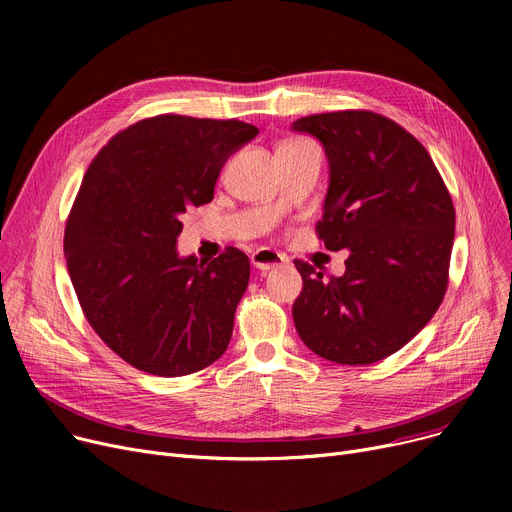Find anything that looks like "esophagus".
Returning a JSON list of instances; mask_svg holds the SVG:
<instances>
[{"label": "esophagus", "mask_w": 512, "mask_h": 512, "mask_svg": "<svg viewBox=\"0 0 512 512\" xmlns=\"http://www.w3.org/2000/svg\"><path fill=\"white\" fill-rule=\"evenodd\" d=\"M251 263L257 267V270L267 272V270H274V267H280V265L288 263V257L274 251V249H257L251 255Z\"/></svg>", "instance_id": "obj_1"}]
</instances>
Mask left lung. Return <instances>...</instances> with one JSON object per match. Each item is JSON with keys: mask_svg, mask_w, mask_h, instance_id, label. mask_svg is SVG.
Returning a JSON list of instances; mask_svg holds the SVG:
<instances>
[{"mask_svg": "<svg viewBox=\"0 0 512 512\" xmlns=\"http://www.w3.org/2000/svg\"><path fill=\"white\" fill-rule=\"evenodd\" d=\"M292 128L324 143L330 161L315 234L330 251H351L340 278L294 259L303 278L294 326L328 361H382L417 336L444 301L454 240L450 193L427 149L382 114H313Z\"/></svg>", "mask_w": 512, "mask_h": 512, "instance_id": "8db88e82", "label": "left lung"}]
</instances>
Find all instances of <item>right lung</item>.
Returning a JSON list of instances; mask_svg holds the SVG:
<instances>
[{
	"label": "right lung",
	"instance_id": "1",
	"mask_svg": "<svg viewBox=\"0 0 512 512\" xmlns=\"http://www.w3.org/2000/svg\"><path fill=\"white\" fill-rule=\"evenodd\" d=\"M259 134L240 120L159 114L130 124L95 155L70 209L64 253L91 328L161 378L195 373L228 348L249 257L226 247L180 259L182 213L213 199L226 159Z\"/></svg>",
	"mask_w": 512,
	"mask_h": 512
}]
</instances>
